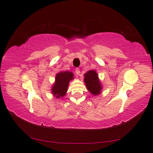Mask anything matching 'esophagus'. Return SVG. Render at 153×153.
<instances>
[{
  "label": "esophagus",
  "mask_w": 153,
  "mask_h": 153,
  "mask_svg": "<svg viewBox=\"0 0 153 153\" xmlns=\"http://www.w3.org/2000/svg\"><path fill=\"white\" fill-rule=\"evenodd\" d=\"M75 72H76V74H77V75H79V74H80V70H79V68H76Z\"/></svg>",
  "instance_id": "esophagus-1"
}]
</instances>
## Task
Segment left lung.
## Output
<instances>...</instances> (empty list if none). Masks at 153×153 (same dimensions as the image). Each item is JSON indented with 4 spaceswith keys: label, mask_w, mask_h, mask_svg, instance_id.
Returning a JSON list of instances; mask_svg holds the SVG:
<instances>
[{
    "label": "left lung",
    "mask_w": 153,
    "mask_h": 153,
    "mask_svg": "<svg viewBox=\"0 0 153 153\" xmlns=\"http://www.w3.org/2000/svg\"><path fill=\"white\" fill-rule=\"evenodd\" d=\"M84 81L87 88L90 93L97 96L101 93L102 89L101 83L97 73L94 70H89L84 74Z\"/></svg>",
    "instance_id": "1"
}]
</instances>
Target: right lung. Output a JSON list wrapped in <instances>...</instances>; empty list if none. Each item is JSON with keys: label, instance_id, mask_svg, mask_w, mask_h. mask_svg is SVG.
<instances>
[{"label": "right lung", "instance_id": "add662e5", "mask_svg": "<svg viewBox=\"0 0 153 153\" xmlns=\"http://www.w3.org/2000/svg\"><path fill=\"white\" fill-rule=\"evenodd\" d=\"M74 79V74L72 72L66 71V72H60L56 75L55 81L53 84L51 93L53 96L56 98H62L65 97L70 81Z\"/></svg>", "mask_w": 153, "mask_h": 153}]
</instances>
